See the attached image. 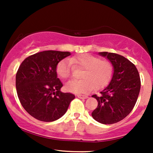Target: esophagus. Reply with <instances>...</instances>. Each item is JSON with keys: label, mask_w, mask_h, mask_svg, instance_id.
Segmentation results:
<instances>
[{"label": "esophagus", "mask_w": 153, "mask_h": 153, "mask_svg": "<svg viewBox=\"0 0 153 153\" xmlns=\"http://www.w3.org/2000/svg\"><path fill=\"white\" fill-rule=\"evenodd\" d=\"M77 97L79 98V99H85L88 98V96H83V95H80V94H78L77 95Z\"/></svg>", "instance_id": "34e87169"}]
</instances>
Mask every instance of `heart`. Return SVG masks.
<instances>
[{
	"instance_id": "heart-1",
	"label": "heart",
	"mask_w": 153,
	"mask_h": 153,
	"mask_svg": "<svg viewBox=\"0 0 153 153\" xmlns=\"http://www.w3.org/2000/svg\"><path fill=\"white\" fill-rule=\"evenodd\" d=\"M73 67L83 69L80 74L81 80H71L66 83V90L73 94H85L94 88H102L110 81L114 72L113 65L110 61L89 54L62 59L57 63L56 72L60 78L67 79L71 76Z\"/></svg>"
}]
</instances>
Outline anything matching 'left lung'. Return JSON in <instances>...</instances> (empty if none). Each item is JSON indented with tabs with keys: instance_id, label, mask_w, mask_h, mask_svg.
<instances>
[{
	"instance_id": "1",
	"label": "left lung",
	"mask_w": 153,
	"mask_h": 153,
	"mask_svg": "<svg viewBox=\"0 0 153 153\" xmlns=\"http://www.w3.org/2000/svg\"><path fill=\"white\" fill-rule=\"evenodd\" d=\"M114 67L111 80L100 96L93 95L97 100V108L92 112L93 118L103 124L120 122L131 111L140 94L141 82L137 68L120 54L103 52Z\"/></svg>"
}]
</instances>
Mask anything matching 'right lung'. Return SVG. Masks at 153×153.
Listing matches in <instances>:
<instances>
[{
  "instance_id": "add662e5",
  "label": "right lung",
  "mask_w": 153,
  "mask_h": 153,
  "mask_svg": "<svg viewBox=\"0 0 153 153\" xmlns=\"http://www.w3.org/2000/svg\"><path fill=\"white\" fill-rule=\"evenodd\" d=\"M69 52L47 50L26 57L16 75L17 95L22 106L31 117L42 122L62 117L75 99L71 93L61 92L62 83L56 67L71 55Z\"/></svg>"
}]
</instances>
